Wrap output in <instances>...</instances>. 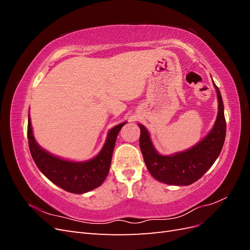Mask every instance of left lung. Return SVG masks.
<instances>
[{
    "label": "left lung",
    "mask_w": 250,
    "mask_h": 250,
    "mask_svg": "<svg viewBox=\"0 0 250 250\" xmlns=\"http://www.w3.org/2000/svg\"><path fill=\"white\" fill-rule=\"evenodd\" d=\"M214 86L219 103L217 120L207 137L192 148L172 155H162L155 150L148 130L139 124L144 161L151 175L161 183L172 186L191 185L202 177L220 154L225 140L226 122L220 90L215 83Z\"/></svg>",
    "instance_id": "left-lung-1"
}]
</instances>
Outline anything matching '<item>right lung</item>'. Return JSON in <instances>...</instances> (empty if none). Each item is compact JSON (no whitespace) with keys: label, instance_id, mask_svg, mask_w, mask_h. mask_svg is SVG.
<instances>
[{"label":"right lung","instance_id":"obj_1","mask_svg":"<svg viewBox=\"0 0 250 250\" xmlns=\"http://www.w3.org/2000/svg\"><path fill=\"white\" fill-rule=\"evenodd\" d=\"M126 122L121 123L108 131L103 148L94 158L86 162H72L53 155L42 149L35 141L32 132L31 120L28 117V143L30 153L37 168L53 184L64 191L74 194H83L100 187L106 178L113 148L118 133Z\"/></svg>","mask_w":250,"mask_h":250}]
</instances>
